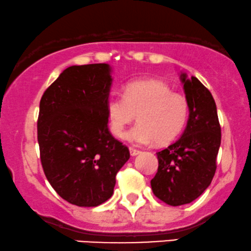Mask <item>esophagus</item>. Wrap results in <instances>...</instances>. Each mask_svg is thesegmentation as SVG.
<instances>
[{
    "instance_id": "34e87169",
    "label": "esophagus",
    "mask_w": 251,
    "mask_h": 251,
    "mask_svg": "<svg viewBox=\"0 0 251 251\" xmlns=\"http://www.w3.org/2000/svg\"><path fill=\"white\" fill-rule=\"evenodd\" d=\"M139 153H140V151H139V150H137V149H133V147H129V154H131L132 156L138 155Z\"/></svg>"
}]
</instances>
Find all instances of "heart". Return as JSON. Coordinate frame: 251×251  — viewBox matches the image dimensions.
<instances>
[{"label":"heart","mask_w":251,"mask_h":251,"mask_svg":"<svg viewBox=\"0 0 251 251\" xmlns=\"http://www.w3.org/2000/svg\"><path fill=\"white\" fill-rule=\"evenodd\" d=\"M106 113L110 131L123 138L125 129L138 124L126 134L132 144L167 145L185 129L189 117L186 96L174 92L171 85L159 79H137L126 84L123 97L112 96L107 100Z\"/></svg>","instance_id":"obj_1"}]
</instances>
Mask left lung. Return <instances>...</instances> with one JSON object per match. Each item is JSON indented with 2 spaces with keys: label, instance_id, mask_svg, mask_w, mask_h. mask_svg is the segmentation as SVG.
<instances>
[{
  "label": "left lung",
  "instance_id": "8db88e82",
  "mask_svg": "<svg viewBox=\"0 0 251 251\" xmlns=\"http://www.w3.org/2000/svg\"><path fill=\"white\" fill-rule=\"evenodd\" d=\"M189 118L181 138L156 153L159 167L151 187L170 206L191 203L208 188L216 171L221 126L212 93L196 77L181 74Z\"/></svg>",
  "mask_w": 251,
  "mask_h": 251
}]
</instances>
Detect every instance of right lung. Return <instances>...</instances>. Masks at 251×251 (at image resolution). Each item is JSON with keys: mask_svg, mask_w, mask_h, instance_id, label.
<instances>
[{"mask_svg": "<svg viewBox=\"0 0 251 251\" xmlns=\"http://www.w3.org/2000/svg\"><path fill=\"white\" fill-rule=\"evenodd\" d=\"M108 64L74 65L45 90L39 102L37 139L44 174L60 198L97 207L113 194L116 175L129 159L108 131Z\"/></svg>", "mask_w": 251, "mask_h": 251, "instance_id": "obj_1", "label": "right lung"}]
</instances>
